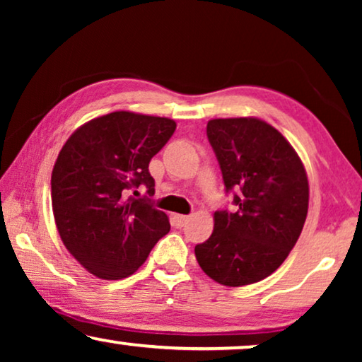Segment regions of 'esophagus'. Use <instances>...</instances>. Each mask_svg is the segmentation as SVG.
I'll use <instances>...</instances> for the list:
<instances>
[{
  "label": "esophagus",
  "mask_w": 362,
  "mask_h": 362,
  "mask_svg": "<svg viewBox=\"0 0 362 362\" xmlns=\"http://www.w3.org/2000/svg\"><path fill=\"white\" fill-rule=\"evenodd\" d=\"M175 221H176V224L180 226V227H182L186 224L187 221H189V216H182V214H176L175 216Z\"/></svg>",
  "instance_id": "esophagus-1"
}]
</instances>
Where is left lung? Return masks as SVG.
Here are the masks:
<instances>
[{"instance_id": "left-lung-1", "label": "left lung", "mask_w": 362, "mask_h": 362, "mask_svg": "<svg viewBox=\"0 0 362 362\" xmlns=\"http://www.w3.org/2000/svg\"><path fill=\"white\" fill-rule=\"evenodd\" d=\"M207 138L235 211H216L214 230L194 249L207 276L244 286L274 274L288 257L308 214V177L286 138L255 117L214 118Z\"/></svg>"}]
</instances>
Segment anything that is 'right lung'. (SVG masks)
I'll use <instances>...</instances> for the list:
<instances>
[{"label": "right lung", "mask_w": 362, "mask_h": 362, "mask_svg": "<svg viewBox=\"0 0 362 362\" xmlns=\"http://www.w3.org/2000/svg\"><path fill=\"white\" fill-rule=\"evenodd\" d=\"M176 130L165 117L112 112L83 123L59 153L51 177L52 212L66 249L103 280L127 279L170 232V221L145 199L155 194L148 165Z\"/></svg>", "instance_id": "1"}]
</instances>
